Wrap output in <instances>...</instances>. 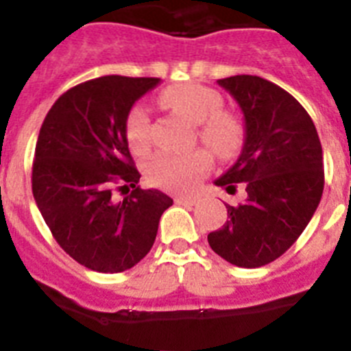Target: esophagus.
Here are the masks:
<instances>
[{
	"label": "esophagus",
	"mask_w": 351,
	"mask_h": 351,
	"mask_svg": "<svg viewBox=\"0 0 351 351\" xmlns=\"http://www.w3.org/2000/svg\"><path fill=\"white\" fill-rule=\"evenodd\" d=\"M198 198L197 197H178L176 198V204L179 205H197L198 204Z\"/></svg>",
	"instance_id": "34e87169"
}]
</instances>
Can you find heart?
<instances>
[{
    "label": "heart",
    "instance_id": "obj_1",
    "mask_svg": "<svg viewBox=\"0 0 351 351\" xmlns=\"http://www.w3.org/2000/svg\"><path fill=\"white\" fill-rule=\"evenodd\" d=\"M160 102L167 109L197 125V136L212 153L230 158L239 153L243 143V125L233 112L221 109L223 99L215 90L198 83H181L165 88ZM128 147L141 154L151 144V118L143 106H134L125 120ZM210 169L207 151L197 149L186 154L158 151L144 163L147 181L173 191H188L198 184Z\"/></svg>",
    "mask_w": 351,
    "mask_h": 351
}]
</instances>
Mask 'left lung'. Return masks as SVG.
I'll list each match as a JSON object with an SVG mask.
<instances>
[{"label": "left lung", "mask_w": 351, "mask_h": 351, "mask_svg": "<svg viewBox=\"0 0 351 351\" xmlns=\"http://www.w3.org/2000/svg\"><path fill=\"white\" fill-rule=\"evenodd\" d=\"M239 102L245 141L239 160L215 184L245 202L226 205L230 221L208 233V245L228 263L259 268L280 257L310 223L324 191L322 144L306 109L259 76L217 80Z\"/></svg>", "instance_id": "1"}]
</instances>
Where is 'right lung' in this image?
Masks as SVG:
<instances>
[{
	"label": "right lung",
	"mask_w": 351,
	"mask_h": 351,
	"mask_svg": "<svg viewBox=\"0 0 351 351\" xmlns=\"http://www.w3.org/2000/svg\"><path fill=\"white\" fill-rule=\"evenodd\" d=\"M160 78L101 76L64 92L45 117L33 162V195L64 252L101 273L130 269L153 247L172 198L137 186L125 120ZM132 191L123 201L114 191Z\"/></svg>",
	"instance_id": "1"
}]
</instances>
